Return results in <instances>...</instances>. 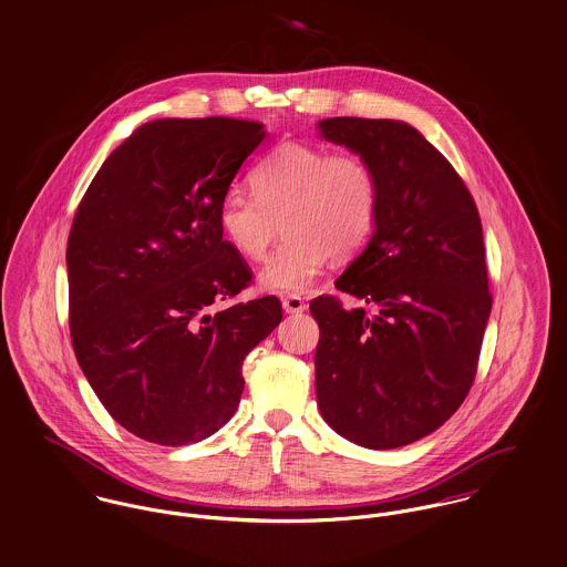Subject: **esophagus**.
Instances as JSON below:
<instances>
[{"instance_id":"34e87169","label":"esophagus","mask_w":567,"mask_h":567,"mask_svg":"<svg viewBox=\"0 0 567 567\" xmlns=\"http://www.w3.org/2000/svg\"><path fill=\"white\" fill-rule=\"evenodd\" d=\"M282 309L285 313L298 315L307 311V302L300 296H285L282 298Z\"/></svg>"}]
</instances>
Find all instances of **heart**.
<instances>
[{"instance_id":"1","label":"heart","mask_w":567,"mask_h":567,"mask_svg":"<svg viewBox=\"0 0 567 567\" xmlns=\"http://www.w3.org/2000/svg\"><path fill=\"white\" fill-rule=\"evenodd\" d=\"M250 183L254 193L221 197L217 224L228 246L256 262L282 221L287 237L258 276L265 289L307 291L330 254L359 252L377 228L378 178L359 154L285 141L254 167Z\"/></svg>"}]
</instances>
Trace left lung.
Wrapping results in <instances>:
<instances>
[{
  "label": "left lung",
  "mask_w": 567,
  "mask_h": 567,
  "mask_svg": "<svg viewBox=\"0 0 567 567\" xmlns=\"http://www.w3.org/2000/svg\"><path fill=\"white\" fill-rule=\"evenodd\" d=\"M321 136L377 174V228L334 287L370 305L319 296L315 389L346 440L391 450L422 440L463 404L492 313L485 244L472 193L417 130L332 117Z\"/></svg>",
  "instance_id": "left-lung-1"
}]
</instances>
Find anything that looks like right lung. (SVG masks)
<instances>
[{"instance_id":"obj_1","label":"right lung","mask_w":567,"mask_h":567,"mask_svg":"<svg viewBox=\"0 0 567 567\" xmlns=\"http://www.w3.org/2000/svg\"><path fill=\"white\" fill-rule=\"evenodd\" d=\"M262 124L204 117L134 130L84 193L66 244L69 330L95 395L132 435L187 445L237 411L244 359L282 319L276 296L228 305L252 269L217 208Z\"/></svg>"}]
</instances>
